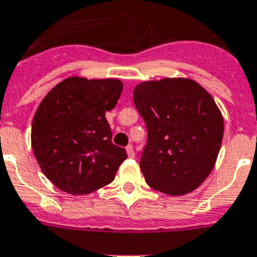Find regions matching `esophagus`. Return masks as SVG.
Returning a JSON list of instances; mask_svg holds the SVG:
<instances>
[{"label":"esophagus","instance_id":"34e87169","mask_svg":"<svg viewBox=\"0 0 257 257\" xmlns=\"http://www.w3.org/2000/svg\"><path fill=\"white\" fill-rule=\"evenodd\" d=\"M126 151H127V156L130 157V158H134L135 151H134V149H133V146H131V145H128V146L126 147Z\"/></svg>","mask_w":257,"mask_h":257}]
</instances>
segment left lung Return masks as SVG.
Here are the masks:
<instances>
[{
	"instance_id": "8db88e82",
	"label": "left lung",
	"mask_w": 257,
	"mask_h": 257,
	"mask_svg": "<svg viewBox=\"0 0 257 257\" xmlns=\"http://www.w3.org/2000/svg\"><path fill=\"white\" fill-rule=\"evenodd\" d=\"M134 104L147 127L139 162L149 186L184 196L213 170L224 135V119L204 87L186 77L143 81Z\"/></svg>"
}]
</instances>
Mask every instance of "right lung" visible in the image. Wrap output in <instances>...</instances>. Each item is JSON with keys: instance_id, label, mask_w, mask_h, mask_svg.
Here are the masks:
<instances>
[{"instance_id": "right-lung-1", "label": "right lung", "mask_w": 257, "mask_h": 257, "mask_svg": "<svg viewBox=\"0 0 257 257\" xmlns=\"http://www.w3.org/2000/svg\"><path fill=\"white\" fill-rule=\"evenodd\" d=\"M118 79L67 77L45 95L32 122L41 172L69 194H88L115 178L126 150L111 142L107 111L122 93Z\"/></svg>"}]
</instances>
